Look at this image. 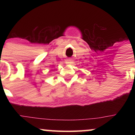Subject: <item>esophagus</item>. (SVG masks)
I'll return each mask as SVG.
<instances>
[{"instance_id": "34e87169", "label": "esophagus", "mask_w": 135, "mask_h": 135, "mask_svg": "<svg viewBox=\"0 0 135 135\" xmlns=\"http://www.w3.org/2000/svg\"><path fill=\"white\" fill-rule=\"evenodd\" d=\"M66 63L68 65H74V61H73L72 59L71 58H67L66 60Z\"/></svg>"}]
</instances>
